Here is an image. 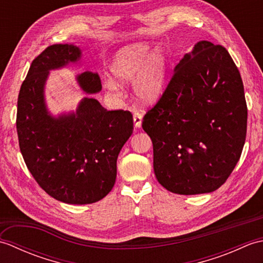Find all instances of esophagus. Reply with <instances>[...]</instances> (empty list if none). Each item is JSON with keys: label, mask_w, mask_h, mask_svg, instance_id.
<instances>
[{"label": "esophagus", "mask_w": 263, "mask_h": 263, "mask_svg": "<svg viewBox=\"0 0 263 263\" xmlns=\"http://www.w3.org/2000/svg\"><path fill=\"white\" fill-rule=\"evenodd\" d=\"M142 117H143V115L140 113V111H135V114H133V122H135V126L137 128L141 127Z\"/></svg>", "instance_id": "34e87169"}]
</instances>
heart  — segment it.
Masks as SVG:
<instances>
[{
  "label": "heart",
  "instance_id": "obj_1",
  "mask_svg": "<svg viewBox=\"0 0 263 263\" xmlns=\"http://www.w3.org/2000/svg\"><path fill=\"white\" fill-rule=\"evenodd\" d=\"M167 60L164 52L156 48L153 52L148 44H137L117 54L111 66L115 81L119 85L135 82V96L139 102L150 105L164 93L167 81ZM110 91H117L111 80L106 82Z\"/></svg>",
  "mask_w": 263,
  "mask_h": 263
}]
</instances>
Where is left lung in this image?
I'll return each mask as SVG.
<instances>
[{"mask_svg":"<svg viewBox=\"0 0 263 263\" xmlns=\"http://www.w3.org/2000/svg\"><path fill=\"white\" fill-rule=\"evenodd\" d=\"M247 125L243 81L230 53L197 43L142 121L158 182L183 195L220 187L241 157Z\"/></svg>","mask_w":263,"mask_h":263,"instance_id":"8db88e82","label":"left lung"}]
</instances>
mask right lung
<instances>
[{
	"instance_id": "obj_1",
	"label": "right lung",
	"mask_w": 263,
	"mask_h": 263,
	"mask_svg": "<svg viewBox=\"0 0 263 263\" xmlns=\"http://www.w3.org/2000/svg\"><path fill=\"white\" fill-rule=\"evenodd\" d=\"M80 58V48L69 44L43 51L22 82L16 111L19 147L28 170L48 195L71 204L97 202L110 192L117 157L133 131L130 111L107 110L95 98H83L76 113H48L44 88L49 71ZM77 80L87 93L102 90L96 72H83Z\"/></svg>"
}]
</instances>
